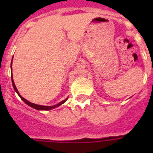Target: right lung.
<instances>
[{
	"label": "right lung",
	"mask_w": 153,
	"mask_h": 153,
	"mask_svg": "<svg viewBox=\"0 0 153 153\" xmlns=\"http://www.w3.org/2000/svg\"><path fill=\"white\" fill-rule=\"evenodd\" d=\"M12 62H13V60H12ZM12 62H11V71H12ZM11 79H12V83H13V88H14V90H15V91L17 93V94L19 96H20V98L22 99L24 102L26 103V104L27 105H29V106H31L32 108H33V109H37V110H50V109H55V108H56V107L59 106V105H61L62 104H63L68 99V98H67L65 100L62 101V102H59L58 104L55 105H51V106H48V105H37V104H34V103H32V102H28L27 100H26L25 98H23L22 96L20 95V93L18 92L17 89H16V85L15 83H14V81H13V74L11 75Z\"/></svg>",
	"instance_id": "right-lung-1"
}]
</instances>
